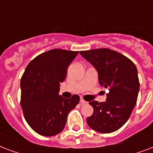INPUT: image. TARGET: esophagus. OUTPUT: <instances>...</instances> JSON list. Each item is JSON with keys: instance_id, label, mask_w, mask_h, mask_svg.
<instances>
[{"instance_id": "obj_1", "label": "esophagus", "mask_w": 153, "mask_h": 153, "mask_svg": "<svg viewBox=\"0 0 153 153\" xmlns=\"http://www.w3.org/2000/svg\"><path fill=\"white\" fill-rule=\"evenodd\" d=\"M86 103H87V102H86V101H85V100H83L82 97L80 98V104L83 105V104H86Z\"/></svg>"}]
</instances>
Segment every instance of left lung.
Listing matches in <instances>:
<instances>
[{"label":"left lung","mask_w":153,"mask_h":153,"mask_svg":"<svg viewBox=\"0 0 153 153\" xmlns=\"http://www.w3.org/2000/svg\"><path fill=\"white\" fill-rule=\"evenodd\" d=\"M79 53L96 69L100 84L109 90L105 102H89L94 112L87 118V124L101 133L117 131L128 121L136 104L140 90L136 66L126 56L110 49Z\"/></svg>","instance_id":"8db88e82"}]
</instances>
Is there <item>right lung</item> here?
Masks as SVG:
<instances>
[{
    "label": "right lung",
    "instance_id": "1",
    "mask_svg": "<svg viewBox=\"0 0 153 153\" xmlns=\"http://www.w3.org/2000/svg\"><path fill=\"white\" fill-rule=\"evenodd\" d=\"M79 51L53 49L33 58L21 79V106L28 124L44 136H53L65 128L68 113L79 103L74 95L64 99L58 95L67 68Z\"/></svg>",
    "mask_w": 153,
    "mask_h": 153
}]
</instances>
